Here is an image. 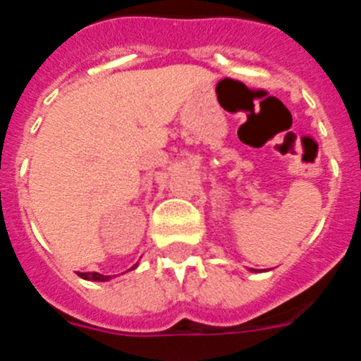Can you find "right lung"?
<instances>
[{
	"label": "right lung",
	"mask_w": 361,
	"mask_h": 361,
	"mask_svg": "<svg viewBox=\"0 0 361 361\" xmlns=\"http://www.w3.org/2000/svg\"><path fill=\"white\" fill-rule=\"evenodd\" d=\"M133 267H137V264ZM132 267V269H133ZM81 279L85 280H94V282H106V280H110L111 276H104V275H99V273H78Z\"/></svg>",
	"instance_id": "1"
}]
</instances>
